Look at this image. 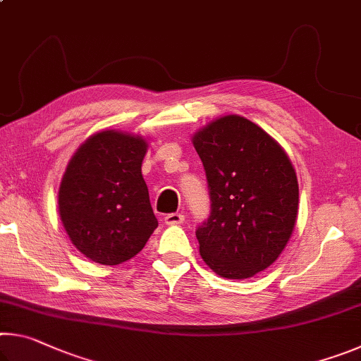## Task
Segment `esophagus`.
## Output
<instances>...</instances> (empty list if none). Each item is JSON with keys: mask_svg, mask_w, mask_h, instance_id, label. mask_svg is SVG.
Listing matches in <instances>:
<instances>
[{"mask_svg": "<svg viewBox=\"0 0 361 361\" xmlns=\"http://www.w3.org/2000/svg\"><path fill=\"white\" fill-rule=\"evenodd\" d=\"M185 221V215H181V213H170L166 218H164V223L167 226H180Z\"/></svg>", "mask_w": 361, "mask_h": 361, "instance_id": "1", "label": "esophagus"}]
</instances>
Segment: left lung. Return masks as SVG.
<instances>
[{"label":"left lung","instance_id":"1","mask_svg":"<svg viewBox=\"0 0 361 361\" xmlns=\"http://www.w3.org/2000/svg\"><path fill=\"white\" fill-rule=\"evenodd\" d=\"M191 140L212 195L210 218L195 232L200 256L219 277H253L277 261L295 229V167L276 138L239 114L219 116Z\"/></svg>","mask_w":361,"mask_h":361}]
</instances>
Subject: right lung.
Returning a JSON list of instances; mask_svg holds the SVG:
<instances>
[{
    "mask_svg": "<svg viewBox=\"0 0 361 361\" xmlns=\"http://www.w3.org/2000/svg\"><path fill=\"white\" fill-rule=\"evenodd\" d=\"M149 142L105 129L71 156L59 188V215L73 245L103 266L132 259L157 228L142 162Z\"/></svg>",
    "mask_w": 361,
    "mask_h": 361,
    "instance_id": "obj_1",
    "label": "right lung"
}]
</instances>
